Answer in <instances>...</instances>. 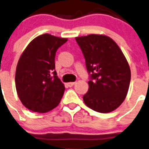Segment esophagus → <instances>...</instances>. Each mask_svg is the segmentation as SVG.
Returning a JSON list of instances; mask_svg holds the SVG:
<instances>
[{"instance_id": "1", "label": "esophagus", "mask_w": 149, "mask_h": 149, "mask_svg": "<svg viewBox=\"0 0 149 149\" xmlns=\"http://www.w3.org/2000/svg\"><path fill=\"white\" fill-rule=\"evenodd\" d=\"M74 84H75V82H68V83H67V86L69 87H72V86H73Z\"/></svg>"}]
</instances>
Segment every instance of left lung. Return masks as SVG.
<instances>
[{
	"label": "left lung",
	"mask_w": 149,
	"mask_h": 149,
	"mask_svg": "<svg viewBox=\"0 0 149 149\" xmlns=\"http://www.w3.org/2000/svg\"><path fill=\"white\" fill-rule=\"evenodd\" d=\"M90 74L89 90L83 96L90 109L109 113L124 101L131 72L121 49L111 38L104 35L76 37Z\"/></svg>",
	"instance_id": "obj_1"
}]
</instances>
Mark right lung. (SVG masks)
<instances>
[{
	"label": "right lung",
	"mask_w": 149,
	"mask_h": 149,
	"mask_svg": "<svg viewBox=\"0 0 149 149\" xmlns=\"http://www.w3.org/2000/svg\"><path fill=\"white\" fill-rule=\"evenodd\" d=\"M67 40L44 34L33 39L22 53L15 82L20 101L29 110L45 113L60 102L65 86L56 76L55 56L57 49Z\"/></svg>",
	"instance_id": "1"
}]
</instances>
